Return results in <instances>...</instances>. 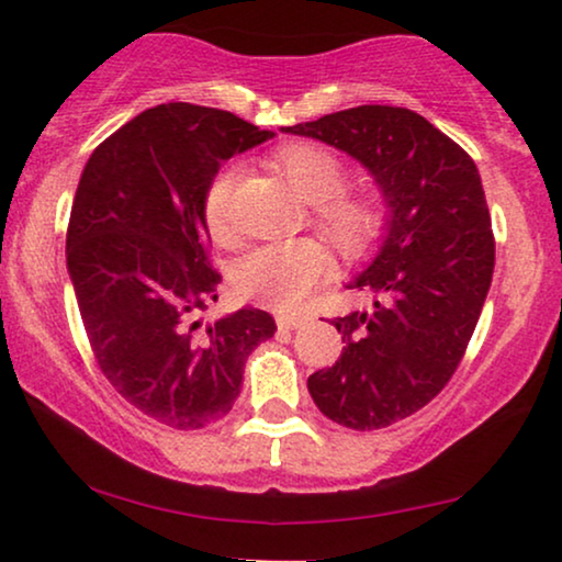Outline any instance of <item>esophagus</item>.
Segmentation results:
<instances>
[{"mask_svg": "<svg viewBox=\"0 0 562 562\" xmlns=\"http://www.w3.org/2000/svg\"><path fill=\"white\" fill-rule=\"evenodd\" d=\"M306 322H310V317H306V314H279V317H276V325H279L281 329L304 327Z\"/></svg>", "mask_w": 562, "mask_h": 562, "instance_id": "34e87169", "label": "esophagus"}]
</instances>
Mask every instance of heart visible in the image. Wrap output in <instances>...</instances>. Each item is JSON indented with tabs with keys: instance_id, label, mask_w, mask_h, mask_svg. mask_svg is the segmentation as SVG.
I'll return each mask as SVG.
<instances>
[{
	"instance_id": "obj_1",
	"label": "heart",
	"mask_w": 562,
	"mask_h": 562,
	"mask_svg": "<svg viewBox=\"0 0 562 562\" xmlns=\"http://www.w3.org/2000/svg\"><path fill=\"white\" fill-rule=\"evenodd\" d=\"M276 168L286 176L296 194L314 204V222L327 240L345 256L363 252L379 237L386 206L371 191H342L348 171L340 156L317 143H294L276 153ZM237 168L227 166L214 176L204 196V217L212 235L225 237L229 229V196ZM333 260L317 240L268 243L250 250L235 271V286L243 296L294 310L327 279Z\"/></svg>"
}]
</instances>
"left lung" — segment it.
I'll return each mask as SVG.
<instances>
[{"mask_svg": "<svg viewBox=\"0 0 562 562\" xmlns=\"http://www.w3.org/2000/svg\"><path fill=\"white\" fill-rule=\"evenodd\" d=\"M281 133L348 153L386 202L379 250L348 283L371 296V306L333 319L342 356L306 386L337 425L389 427L445 389L486 302L496 248L479 168L404 106H352Z\"/></svg>", "mask_w": 562, "mask_h": 562, "instance_id": "1", "label": "left lung"}]
</instances>
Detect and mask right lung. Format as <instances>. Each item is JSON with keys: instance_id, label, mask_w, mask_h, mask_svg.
<instances>
[{"instance_id": "add662e5", "label": "right lung", "mask_w": 562, "mask_h": 562, "mask_svg": "<svg viewBox=\"0 0 562 562\" xmlns=\"http://www.w3.org/2000/svg\"><path fill=\"white\" fill-rule=\"evenodd\" d=\"M268 137L233 112L171 102L122 125L83 166L66 235L83 329L106 381L160 425L225 417L245 360L276 333L252 306L199 319L222 281L206 252V189Z\"/></svg>"}]
</instances>
